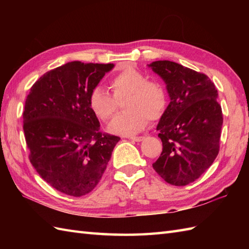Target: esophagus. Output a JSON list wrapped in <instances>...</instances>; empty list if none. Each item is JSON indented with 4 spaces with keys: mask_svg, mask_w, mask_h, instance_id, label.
I'll return each instance as SVG.
<instances>
[{
    "mask_svg": "<svg viewBox=\"0 0 249 249\" xmlns=\"http://www.w3.org/2000/svg\"><path fill=\"white\" fill-rule=\"evenodd\" d=\"M128 139H130V140H133V141H136V142H140V141H142L144 139V137H142V136H130V137H127Z\"/></svg>",
    "mask_w": 249,
    "mask_h": 249,
    "instance_id": "34e87169",
    "label": "esophagus"
}]
</instances>
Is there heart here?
<instances>
[{
	"label": "heart",
	"instance_id": "heart-1",
	"mask_svg": "<svg viewBox=\"0 0 249 249\" xmlns=\"http://www.w3.org/2000/svg\"><path fill=\"white\" fill-rule=\"evenodd\" d=\"M112 95L100 88L93 89L89 106L99 120L108 122L122 103L124 112L116 115L109 125L113 134H135L147 125V118L158 120L166 111L168 93L157 80H147V76L136 68H126L110 80Z\"/></svg>",
	"mask_w": 249,
	"mask_h": 249
}]
</instances>
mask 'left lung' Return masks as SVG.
<instances>
[{"label":"left lung","instance_id":"1","mask_svg":"<svg viewBox=\"0 0 249 249\" xmlns=\"http://www.w3.org/2000/svg\"><path fill=\"white\" fill-rule=\"evenodd\" d=\"M170 97L156 126L162 152L153 163L165 181L185 186L208 170L219 152L223 113L215 84L204 73L171 61H155Z\"/></svg>","mask_w":249,"mask_h":249}]
</instances>
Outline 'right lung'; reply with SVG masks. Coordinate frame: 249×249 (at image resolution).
<instances>
[{
    "mask_svg": "<svg viewBox=\"0 0 249 249\" xmlns=\"http://www.w3.org/2000/svg\"><path fill=\"white\" fill-rule=\"evenodd\" d=\"M113 67L66 63L41 76L26 97L23 130L31 163L65 195L81 197L92 192L120 141L100 133L89 106V93Z\"/></svg>",
    "mask_w": 249,
    "mask_h": 249,
    "instance_id": "obj_1",
    "label": "right lung"
}]
</instances>
